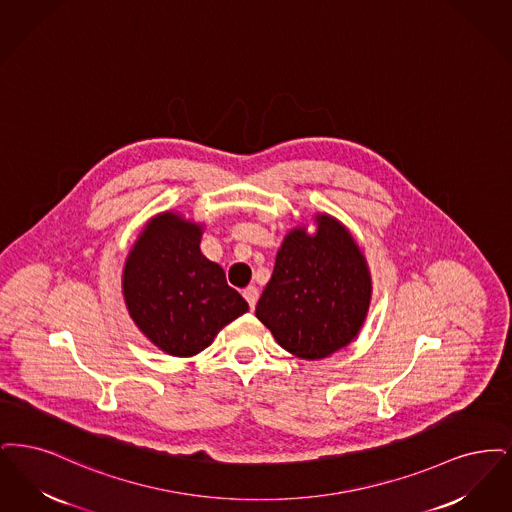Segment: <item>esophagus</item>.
I'll list each match as a JSON object with an SVG mask.
<instances>
[{"instance_id":"1","label":"esophagus","mask_w":512,"mask_h":512,"mask_svg":"<svg viewBox=\"0 0 512 512\" xmlns=\"http://www.w3.org/2000/svg\"><path fill=\"white\" fill-rule=\"evenodd\" d=\"M243 296H245L248 306H250V308H254V306H256V302H258L260 292H258V289H256L254 285H250V287H246V289L243 290Z\"/></svg>"}]
</instances>
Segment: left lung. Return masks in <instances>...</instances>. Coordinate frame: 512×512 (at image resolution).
Returning a JSON list of instances; mask_svg holds the SVG:
<instances>
[{
	"label": "left lung",
	"instance_id": "1",
	"mask_svg": "<svg viewBox=\"0 0 512 512\" xmlns=\"http://www.w3.org/2000/svg\"><path fill=\"white\" fill-rule=\"evenodd\" d=\"M292 227L277 250L256 317L281 348L300 359H325L356 338L371 306L373 281L350 229L331 214Z\"/></svg>",
	"mask_w": 512,
	"mask_h": 512
}]
</instances>
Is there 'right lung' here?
I'll list each match as a JSON object with an SVG mask.
<instances>
[{"label":"right lung","instance_id":"right-lung-1","mask_svg":"<svg viewBox=\"0 0 512 512\" xmlns=\"http://www.w3.org/2000/svg\"><path fill=\"white\" fill-rule=\"evenodd\" d=\"M204 223L158 212L143 225L122 269V294L135 327L158 350L193 357L248 312L245 298L200 252Z\"/></svg>","mask_w":512,"mask_h":512}]
</instances>
